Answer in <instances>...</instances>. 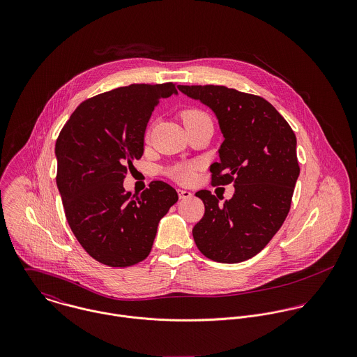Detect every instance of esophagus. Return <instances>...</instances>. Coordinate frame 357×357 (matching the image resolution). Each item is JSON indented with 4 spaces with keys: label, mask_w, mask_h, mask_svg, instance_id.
I'll return each mask as SVG.
<instances>
[{
    "label": "esophagus",
    "mask_w": 357,
    "mask_h": 357,
    "mask_svg": "<svg viewBox=\"0 0 357 357\" xmlns=\"http://www.w3.org/2000/svg\"><path fill=\"white\" fill-rule=\"evenodd\" d=\"M192 197V194L190 191L185 190H178V198L180 199H190Z\"/></svg>",
    "instance_id": "34e87169"
}]
</instances>
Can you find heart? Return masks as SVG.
Returning a JSON list of instances; mask_svg holds the SVG:
<instances>
[{"mask_svg":"<svg viewBox=\"0 0 357 357\" xmlns=\"http://www.w3.org/2000/svg\"><path fill=\"white\" fill-rule=\"evenodd\" d=\"M206 116L204 112L198 111V109H188L183 114V119H184V123L190 122V121H195V119H199V118H204ZM194 170H195V166L194 165H190V163H180V165H176L174 167H172L170 170V174L178 180L180 183H188L190 180H192L194 177Z\"/></svg>","mask_w":357,"mask_h":357,"instance_id":"1","label":"heart"}]
</instances>
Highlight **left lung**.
Segmentation results:
<instances>
[{
  "label": "left lung",
  "instance_id": "left-lung-1",
  "mask_svg": "<svg viewBox=\"0 0 357 357\" xmlns=\"http://www.w3.org/2000/svg\"><path fill=\"white\" fill-rule=\"evenodd\" d=\"M180 92L207 105L224 142L210 166L213 185L234 183L235 194L220 204L210 191L194 241L207 258L236 264L258 255L284 222L300 166L297 139L286 119L265 99L215 85H178Z\"/></svg>",
  "mask_w": 357,
  "mask_h": 357
}]
</instances>
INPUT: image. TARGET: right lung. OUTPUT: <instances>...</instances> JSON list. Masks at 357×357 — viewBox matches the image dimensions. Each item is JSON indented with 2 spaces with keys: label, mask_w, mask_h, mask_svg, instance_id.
Listing matches in <instances>:
<instances>
[{
  "label": "right lung",
  "mask_w": 357,
  "mask_h": 357,
  "mask_svg": "<svg viewBox=\"0 0 357 357\" xmlns=\"http://www.w3.org/2000/svg\"><path fill=\"white\" fill-rule=\"evenodd\" d=\"M176 85L133 84L81 102L61 129L54 155L57 188L68 225L96 261L130 266L146 259L160 218L178 201L173 187L153 181L140 195L123 188L160 99Z\"/></svg>",
  "instance_id": "right-lung-1"
}]
</instances>
